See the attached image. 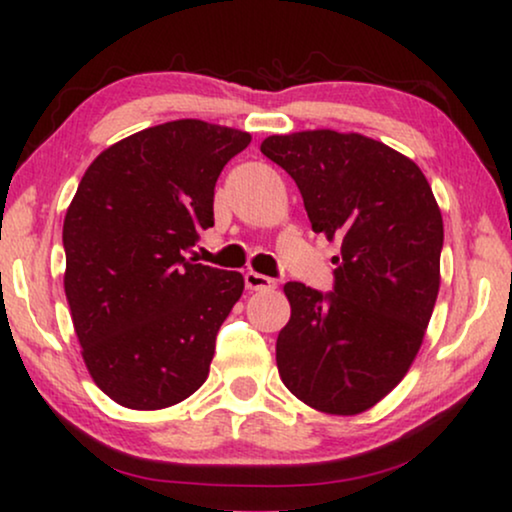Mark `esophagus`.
<instances>
[{"label": "esophagus", "instance_id": "esophagus-1", "mask_svg": "<svg viewBox=\"0 0 512 512\" xmlns=\"http://www.w3.org/2000/svg\"><path fill=\"white\" fill-rule=\"evenodd\" d=\"M243 278H245V288H248V290H260V292L276 290L274 278L257 274V271H245Z\"/></svg>", "mask_w": 512, "mask_h": 512}]
</instances>
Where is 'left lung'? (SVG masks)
Segmentation results:
<instances>
[{"label":"left lung","mask_w":512,"mask_h":512,"mask_svg":"<svg viewBox=\"0 0 512 512\" xmlns=\"http://www.w3.org/2000/svg\"><path fill=\"white\" fill-rule=\"evenodd\" d=\"M260 149L297 182L311 229L342 241L335 290L285 283L278 374L313 410L360 414L400 384L424 342L440 290L438 201L417 163L360 133L271 135Z\"/></svg>","instance_id":"left-lung-1"}]
</instances>
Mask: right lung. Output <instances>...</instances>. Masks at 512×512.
<instances>
[{
  "label": "right lung",
  "instance_id": "obj_1",
  "mask_svg": "<svg viewBox=\"0 0 512 512\" xmlns=\"http://www.w3.org/2000/svg\"><path fill=\"white\" fill-rule=\"evenodd\" d=\"M250 133L180 119L107 147L63 224L65 295L102 393L163 410L208 379L215 337L243 295L238 271L185 260L215 224V182Z\"/></svg>",
  "mask_w": 512,
  "mask_h": 512
}]
</instances>
